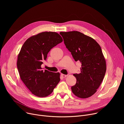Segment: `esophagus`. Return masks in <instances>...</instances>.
Instances as JSON below:
<instances>
[{
  "mask_svg": "<svg viewBox=\"0 0 124 124\" xmlns=\"http://www.w3.org/2000/svg\"><path fill=\"white\" fill-rule=\"evenodd\" d=\"M61 76L63 77V78H66L68 76V75H64V74H61Z\"/></svg>",
  "mask_w": 124,
  "mask_h": 124,
  "instance_id": "1",
  "label": "esophagus"
}]
</instances>
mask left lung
Masks as SVG:
<instances>
[{"instance_id":"8db88e82","label":"left lung","mask_w":124,"mask_h":124,"mask_svg":"<svg viewBox=\"0 0 124 124\" xmlns=\"http://www.w3.org/2000/svg\"><path fill=\"white\" fill-rule=\"evenodd\" d=\"M64 44L76 61L81 63V73L74 74L77 83L71 87L77 97L86 99L97 91L107 70L101 46L92 38L78 31L60 32Z\"/></svg>"}]
</instances>
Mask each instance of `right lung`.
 Returning a JSON list of instances; mask_svg holds the SVG:
<instances>
[{"mask_svg": "<svg viewBox=\"0 0 124 124\" xmlns=\"http://www.w3.org/2000/svg\"><path fill=\"white\" fill-rule=\"evenodd\" d=\"M62 41V38L56 32H43L27 39L21 49L16 63L20 76L36 96H48L60 80L59 73L43 70L41 65L50 49Z\"/></svg>", "mask_w": 124, "mask_h": 124, "instance_id": "1", "label": "right lung"}]
</instances>
